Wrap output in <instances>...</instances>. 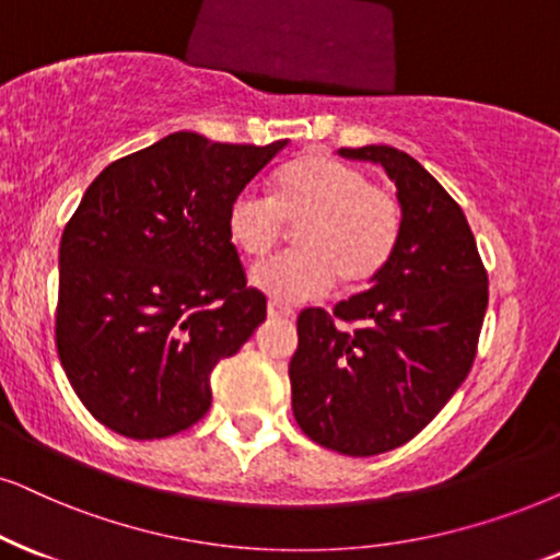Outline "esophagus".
<instances>
[{
    "label": "esophagus",
    "mask_w": 560,
    "mask_h": 560,
    "mask_svg": "<svg viewBox=\"0 0 560 560\" xmlns=\"http://www.w3.org/2000/svg\"><path fill=\"white\" fill-rule=\"evenodd\" d=\"M268 315H271V317H294V310L287 307V304L271 300V302H268Z\"/></svg>",
    "instance_id": "1"
}]
</instances>
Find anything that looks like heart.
<instances>
[{
	"label": "heart",
	"instance_id": "obj_1",
	"mask_svg": "<svg viewBox=\"0 0 560 560\" xmlns=\"http://www.w3.org/2000/svg\"><path fill=\"white\" fill-rule=\"evenodd\" d=\"M228 235L247 258L260 260L296 228V250L253 271L260 292L304 302L336 284L370 287L395 256L402 232L400 198L374 186L372 175L328 154H307L279 170L271 196L243 188L228 203Z\"/></svg>",
	"mask_w": 560,
	"mask_h": 560
}]
</instances>
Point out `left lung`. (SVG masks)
<instances>
[{
  "instance_id": "obj_1",
  "label": "left lung",
  "mask_w": 560,
  "mask_h": 560,
  "mask_svg": "<svg viewBox=\"0 0 560 560\" xmlns=\"http://www.w3.org/2000/svg\"><path fill=\"white\" fill-rule=\"evenodd\" d=\"M398 186L402 232L370 289L296 317L292 410L320 447L351 457L413 439L468 377L488 307V273L459 203L410 154L341 147Z\"/></svg>"
}]
</instances>
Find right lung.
<instances>
[{"instance_id":"obj_1","label":"right lung","mask_w":560,"mask_h":560,"mask_svg":"<svg viewBox=\"0 0 560 560\" xmlns=\"http://www.w3.org/2000/svg\"><path fill=\"white\" fill-rule=\"evenodd\" d=\"M284 144L178 131L110 162L84 190L59 245L56 351L103 427L165 439L203 419L211 370L266 320L228 203Z\"/></svg>"}]
</instances>
